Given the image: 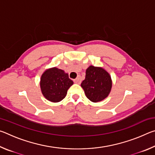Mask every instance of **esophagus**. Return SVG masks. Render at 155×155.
Wrapping results in <instances>:
<instances>
[{
	"label": "esophagus",
	"instance_id": "1",
	"mask_svg": "<svg viewBox=\"0 0 155 155\" xmlns=\"http://www.w3.org/2000/svg\"><path fill=\"white\" fill-rule=\"evenodd\" d=\"M74 82L75 83H78V84L81 83V78H80V77H78L77 78H76V79H74Z\"/></svg>",
	"mask_w": 155,
	"mask_h": 155
}]
</instances>
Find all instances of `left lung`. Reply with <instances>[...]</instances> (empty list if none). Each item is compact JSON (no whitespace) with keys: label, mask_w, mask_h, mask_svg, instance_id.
Returning <instances> with one entry per match:
<instances>
[{"label":"left lung","mask_w":155,"mask_h":155,"mask_svg":"<svg viewBox=\"0 0 155 155\" xmlns=\"http://www.w3.org/2000/svg\"><path fill=\"white\" fill-rule=\"evenodd\" d=\"M85 73V78L81 85L87 98L93 103L106 98L112 87L111 78L109 73L103 68L93 65H90Z\"/></svg>","instance_id":"obj_1"}]
</instances>
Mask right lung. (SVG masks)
Wrapping results in <instances>:
<instances>
[{
  "instance_id": "add662e5",
  "label": "right lung",
  "mask_w": 155,
  "mask_h": 155,
  "mask_svg": "<svg viewBox=\"0 0 155 155\" xmlns=\"http://www.w3.org/2000/svg\"><path fill=\"white\" fill-rule=\"evenodd\" d=\"M73 85L68 74L57 68L46 70L41 77L40 87L43 96L52 103L62 101L67 94L68 90Z\"/></svg>"
}]
</instances>
